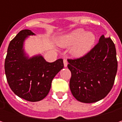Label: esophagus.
<instances>
[{
    "mask_svg": "<svg viewBox=\"0 0 122 122\" xmlns=\"http://www.w3.org/2000/svg\"><path fill=\"white\" fill-rule=\"evenodd\" d=\"M63 64H64L65 67H66L68 66V61H67V59H64L63 60Z\"/></svg>",
    "mask_w": 122,
    "mask_h": 122,
    "instance_id": "34e87169",
    "label": "esophagus"
}]
</instances>
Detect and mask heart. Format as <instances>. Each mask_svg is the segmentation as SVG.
Listing matches in <instances>:
<instances>
[{
	"instance_id": "obj_1",
	"label": "heart",
	"mask_w": 122,
	"mask_h": 122,
	"mask_svg": "<svg viewBox=\"0 0 122 122\" xmlns=\"http://www.w3.org/2000/svg\"><path fill=\"white\" fill-rule=\"evenodd\" d=\"M96 37L92 32H87L84 29H76L60 37L58 44L63 48L70 47L71 54L75 57H81L88 53L94 46Z\"/></svg>"
}]
</instances>
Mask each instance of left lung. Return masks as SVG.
I'll list each match as a JSON object with an SVG mask.
<instances>
[{
	"label": "left lung",
	"instance_id": "8db88e82",
	"mask_svg": "<svg viewBox=\"0 0 122 122\" xmlns=\"http://www.w3.org/2000/svg\"><path fill=\"white\" fill-rule=\"evenodd\" d=\"M71 72L70 89L79 102L92 103L105 97L112 88L117 71L116 48L112 40L102 35L85 56L68 59Z\"/></svg>",
	"mask_w": 122,
	"mask_h": 122
}]
</instances>
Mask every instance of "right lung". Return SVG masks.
I'll list each match as a JSON object with an SVG mask.
<instances>
[{"instance_id":"add662e5","label":"right lung","mask_w":122,"mask_h":122,"mask_svg":"<svg viewBox=\"0 0 122 122\" xmlns=\"http://www.w3.org/2000/svg\"><path fill=\"white\" fill-rule=\"evenodd\" d=\"M35 35L30 30L20 31L10 42L5 61L10 87L16 95L30 102L40 101L48 95L53 78L63 68L62 59L49 63L41 55L27 56L24 41Z\"/></svg>"}]
</instances>
